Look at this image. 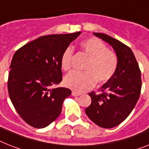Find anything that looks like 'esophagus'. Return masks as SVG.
Masks as SVG:
<instances>
[{"label": "esophagus", "instance_id": "obj_1", "mask_svg": "<svg viewBox=\"0 0 149 149\" xmlns=\"http://www.w3.org/2000/svg\"><path fill=\"white\" fill-rule=\"evenodd\" d=\"M72 96H74V97H77V96L81 95V93H78V92H76L74 91H73L72 92Z\"/></svg>", "mask_w": 149, "mask_h": 149}]
</instances>
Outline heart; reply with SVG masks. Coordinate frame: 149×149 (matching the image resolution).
Instances as JSON below:
<instances>
[{"mask_svg": "<svg viewBox=\"0 0 149 149\" xmlns=\"http://www.w3.org/2000/svg\"><path fill=\"white\" fill-rule=\"evenodd\" d=\"M79 47L88 56L84 66V72H70L64 78V84L67 88L77 92H83L98 82H105L111 78L116 72L118 59L114 52L107 49L105 44L100 39L92 37L84 39ZM73 50L66 48L61 54V66L67 71L71 68Z\"/></svg>", "mask_w": 149, "mask_h": 149, "instance_id": "obj_1", "label": "heart"}]
</instances>
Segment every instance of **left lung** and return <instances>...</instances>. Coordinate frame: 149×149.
I'll use <instances>...</instances> for the list:
<instances>
[{
  "label": "left lung",
  "mask_w": 149,
  "mask_h": 149,
  "mask_svg": "<svg viewBox=\"0 0 149 149\" xmlns=\"http://www.w3.org/2000/svg\"><path fill=\"white\" fill-rule=\"evenodd\" d=\"M94 35L113 47L118 65L113 77L100 88L101 94L90 93L91 104L85 113L100 127L110 129L126 120L135 107L142 88L141 72L130 47L104 33Z\"/></svg>",
  "instance_id": "8db88e82"
}]
</instances>
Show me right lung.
<instances>
[{"label": "right lung", "mask_w": 149, "mask_h": 149, "mask_svg": "<svg viewBox=\"0 0 149 149\" xmlns=\"http://www.w3.org/2000/svg\"><path fill=\"white\" fill-rule=\"evenodd\" d=\"M81 33L41 36L22 46L13 55L8 93L18 114L29 126L45 128L61 113L63 101L72 91L52 87L62 81L61 54Z\"/></svg>", "instance_id": "add662e5"}]
</instances>
